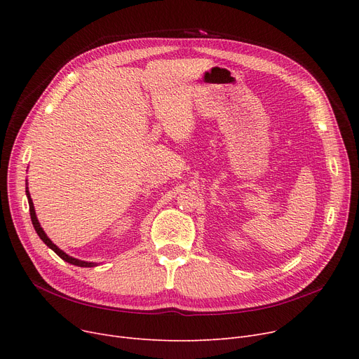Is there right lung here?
I'll use <instances>...</instances> for the list:
<instances>
[{
  "mask_svg": "<svg viewBox=\"0 0 359 359\" xmlns=\"http://www.w3.org/2000/svg\"><path fill=\"white\" fill-rule=\"evenodd\" d=\"M26 195H27V201H29V210H30V218H32V224H33V227H34V230H36V233H37V236L41 237V240L46 244V246L49 248V249H52L56 255H58L62 260H65V262H68V263H71V265H75V266H81V268H93V266H96V263L94 262H84V260H80V259H75V257H72V256H69V255H67L64 250H61L58 246H56V244H53L52 241H50V238L46 236V233L43 231V229L41 227V224H39V221H37V217H36V212H34V206H33V201H32V198H30V194H29V187H27V184H26Z\"/></svg>",
  "mask_w": 359,
  "mask_h": 359,
  "instance_id": "1",
  "label": "right lung"
}]
</instances>
